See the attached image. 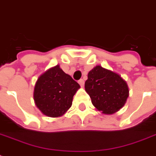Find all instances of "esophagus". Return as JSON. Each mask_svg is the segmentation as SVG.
I'll use <instances>...</instances> for the list:
<instances>
[{"mask_svg": "<svg viewBox=\"0 0 156 156\" xmlns=\"http://www.w3.org/2000/svg\"><path fill=\"white\" fill-rule=\"evenodd\" d=\"M78 83L80 84V86L83 87V85H84V80H83V79H80V80H78Z\"/></svg>", "mask_w": 156, "mask_h": 156, "instance_id": "obj_1", "label": "esophagus"}]
</instances>
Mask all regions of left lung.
<instances>
[{
  "label": "left lung",
  "mask_w": 156,
  "mask_h": 156,
  "mask_svg": "<svg viewBox=\"0 0 156 156\" xmlns=\"http://www.w3.org/2000/svg\"><path fill=\"white\" fill-rule=\"evenodd\" d=\"M87 77L85 90L99 111L112 114L124 106L129 89L126 81L119 74L97 66L88 73Z\"/></svg>",
  "instance_id": "8db88e82"
}]
</instances>
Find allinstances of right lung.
<instances>
[{"label":"right lung","mask_w":156,"mask_h":156,"mask_svg":"<svg viewBox=\"0 0 156 156\" xmlns=\"http://www.w3.org/2000/svg\"><path fill=\"white\" fill-rule=\"evenodd\" d=\"M80 86L59 66L49 69L38 78L34 90L35 104L50 117L62 116L72 105Z\"/></svg>","instance_id":"right-lung-1"}]
</instances>
